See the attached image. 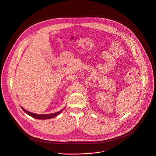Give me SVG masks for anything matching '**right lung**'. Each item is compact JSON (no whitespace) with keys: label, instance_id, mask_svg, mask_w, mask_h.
<instances>
[{"label":"right lung","instance_id":"right-lung-1","mask_svg":"<svg viewBox=\"0 0 156 156\" xmlns=\"http://www.w3.org/2000/svg\"><path fill=\"white\" fill-rule=\"evenodd\" d=\"M21 108L23 109V110L26 113H27V115H30V117H32L34 119H42V120H46V119H52V118H54L55 117H56L57 115H58L63 110H61L58 112H56V113H51V114H45V115H39V114H36V113H30L27 110H26L24 108L21 107Z\"/></svg>","mask_w":156,"mask_h":156}]
</instances>
